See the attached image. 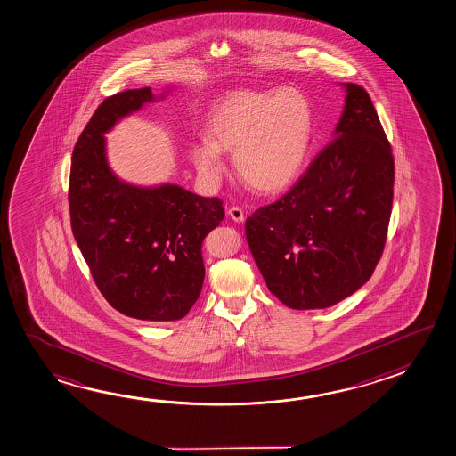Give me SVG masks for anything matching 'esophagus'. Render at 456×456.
Listing matches in <instances>:
<instances>
[{"mask_svg": "<svg viewBox=\"0 0 456 456\" xmlns=\"http://www.w3.org/2000/svg\"><path fill=\"white\" fill-rule=\"evenodd\" d=\"M228 216H232L234 222H244V210L242 208H238V206H232V208H228Z\"/></svg>", "mask_w": 456, "mask_h": 456, "instance_id": "obj_1", "label": "esophagus"}]
</instances>
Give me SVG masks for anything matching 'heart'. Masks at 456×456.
<instances>
[{"instance_id":"1","label":"heart","mask_w":456,"mask_h":456,"mask_svg":"<svg viewBox=\"0 0 456 456\" xmlns=\"http://www.w3.org/2000/svg\"><path fill=\"white\" fill-rule=\"evenodd\" d=\"M314 134L308 99L294 87L236 91L210 111L206 142L191 150L198 172L222 177V151L234 153L240 180L258 193H279L300 177Z\"/></svg>"}]
</instances>
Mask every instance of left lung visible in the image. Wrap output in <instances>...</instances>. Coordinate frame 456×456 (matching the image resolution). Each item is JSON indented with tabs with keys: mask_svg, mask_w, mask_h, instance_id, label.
I'll use <instances>...</instances> for the list:
<instances>
[{
	"mask_svg": "<svg viewBox=\"0 0 456 456\" xmlns=\"http://www.w3.org/2000/svg\"><path fill=\"white\" fill-rule=\"evenodd\" d=\"M335 139L278 201L246 222L273 295L292 309H324L370 279L385 250L394 158L370 95L346 83Z\"/></svg>",
	"mask_w": 456,
	"mask_h": 456,
	"instance_id": "8db88e82",
	"label": "left lung"
}]
</instances>
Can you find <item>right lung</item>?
Masks as SVG:
<instances>
[{
  "label": "right lung",
  "mask_w": 456,
  "mask_h": 456,
  "mask_svg": "<svg viewBox=\"0 0 456 456\" xmlns=\"http://www.w3.org/2000/svg\"><path fill=\"white\" fill-rule=\"evenodd\" d=\"M153 101L150 87L110 95L73 148L71 232L94 282L113 308L142 321H178L201 294L202 240L222 224L224 202L177 185L139 188L116 178L103 134Z\"/></svg>",
  "instance_id": "obj_1"
}]
</instances>
